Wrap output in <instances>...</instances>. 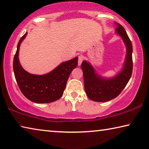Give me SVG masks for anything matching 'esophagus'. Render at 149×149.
<instances>
[{"mask_svg": "<svg viewBox=\"0 0 149 149\" xmlns=\"http://www.w3.org/2000/svg\"><path fill=\"white\" fill-rule=\"evenodd\" d=\"M83 60H84V58H83V56H79V57H78V65H79H79H81L82 62H83Z\"/></svg>", "mask_w": 149, "mask_h": 149, "instance_id": "34e87169", "label": "esophagus"}]
</instances>
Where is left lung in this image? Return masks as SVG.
Returning <instances> with one entry per match:
<instances>
[{"instance_id": "1", "label": "left lung", "mask_w": 149, "mask_h": 149, "mask_svg": "<svg viewBox=\"0 0 149 149\" xmlns=\"http://www.w3.org/2000/svg\"><path fill=\"white\" fill-rule=\"evenodd\" d=\"M117 34L122 38L127 47V56L123 70L116 76L110 79L101 77L95 73L90 63L84 61L81 70L84 74L85 91L87 97L94 101L105 102L119 95L127 86L133 72V46L125 30L119 24H116Z\"/></svg>"}]
</instances>
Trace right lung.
I'll use <instances>...</instances> for the list:
<instances>
[{
	"instance_id": "right-lung-1",
	"label": "right lung",
	"mask_w": 149,
	"mask_h": 149,
	"mask_svg": "<svg viewBox=\"0 0 149 149\" xmlns=\"http://www.w3.org/2000/svg\"><path fill=\"white\" fill-rule=\"evenodd\" d=\"M26 34L27 32L20 39L14 57L13 70L16 82L23 95L32 102H54L62 96L71 72L77 67L78 58L62 63L47 74H29L23 69L18 59L20 44Z\"/></svg>"
}]
</instances>
